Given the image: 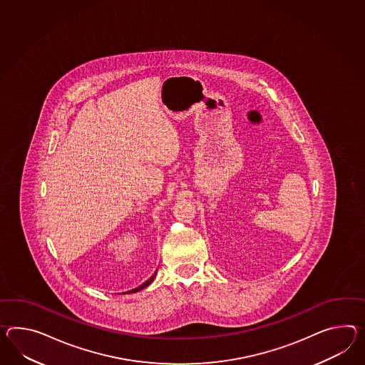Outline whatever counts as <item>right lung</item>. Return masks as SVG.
Instances as JSON below:
<instances>
[{
  "mask_svg": "<svg viewBox=\"0 0 365 365\" xmlns=\"http://www.w3.org/2000/svg\"><path fill=\"white\" fill-rule=\"evenodd\" d=\"M155 274H157V272L153 274V276L146 281V282H143V284H140L138 287H135V289H132V290H129V292H126L128 294H132V293H137V292H140V290H143V289H145L146 286H149V284L154 281V278H155Z\"/></svg>",
  "mask_w": 365,
  "mask_h": 365,
  "instance_id": "obj_1",
  "label": "right lung"
}]
</instances>
